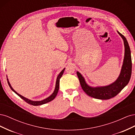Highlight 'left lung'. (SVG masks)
<instances>
[{
	"label": "left lung",
	"mask_w": 135,
	"mask_h": 135,
	"mask_svg": "<svg viewBox=\"0 0 135 135\" xmlns=\"http://www.w3.org/2000/svg\"><path fill=\"white\" fill-rule=\"evenodd\" d=\"M118 33L120 35L124 41V57L120 75L114 83L107 86L90 87L85 82L84 78L80 73L78 71L76 72L83 90L89 96L95 99L108 100L115 97L127 85L130 80L132 73V60L130 48L127 40L124 35L118 31Z\"/></svg>",
	"instance_id": "8db88e82"
}]
</instances>
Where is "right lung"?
I'll use <instances>...</instances> for the list:
<instances>
[{"instance_id":"right-lung-1","label":"right lung","mask_w":135,"mask_h":135,"mask_svg":"<svg viewBox=\"0 0 135 135\" xmlns=\"http://www.w3.org/2000/svg\"><path fill=\"white\" fill-rule=\"evenodd\" d=\"M65 68L63 69V70L61 71L60 72V73L59 74V75H58L57 78V79H56V86H55V91L54 92H53V93L52 94V95L49 96L48 97H47V99H44L43 100H42V101H32V100H30L29 99H27V98L23 97L22 96H21V95H20V94H18L17 92H16L14 89H13V88L12 87V86L11 85L9 81H8V79H7V80H8V85L9 87L11 88V89H12V91H13L15 93L17 94V95L20 96V97L22 99H23L24 101H26L27 103L29 104L30 105H32L33 106H38V105H43V104H46L47 103H49V102L51 101L52 100H54L55 98L56 97L57 94L58 93V91H59V84H60V79L61 78V76H62V75H63V73L64 72V70H65Z\"/></svg>"}]
</instances>
